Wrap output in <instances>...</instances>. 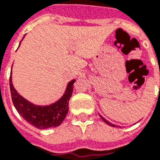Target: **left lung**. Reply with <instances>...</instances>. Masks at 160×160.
<instances>
[{
  "label": "left lung",
  "instance_id": "1",
  "mask_svg": "<svg viewBox=\"0 0 160 160\" xmlns=\"http://www.w3.org/2000/svg\"><path fill=\"white\" fill-rule=\"evenodd\" d=\"M100 117L102 118V120L104 121L105 122H106V123H107V124H108V125H110V126H112V127H115V125H114V124H112V123H111V122H108V121H107V120H106V119H105L104 118H102V117L101 115H100Z\"/></svg>",
  "mask_w": 160,
  "mask_h": 160
}]
</instances>
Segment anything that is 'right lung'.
Returning <instances> with one entry per match:
<instances>
[{
	"mask_svg": "<svg viewBox=\"0 0 160 160\" xmlns=\"http://www.w3.org/2000/svg\"><path fill=\"white\" fill-rule=\"evenodd\" d=\"M21 43V42H20ZM75 80H71L67 85L64 96L58 102L48 106H36L24 99L13 87L12 73L10 75V90L12 102L18 113L27 122L37 128L47 129L59 126L66 117L69 110V101L73 92V85Z\"/></svg>",
	"mask_w": 160,
	"mask_h": 160,
	"instance_id": "1",
	"label": "right lung"
}]
</instances>
